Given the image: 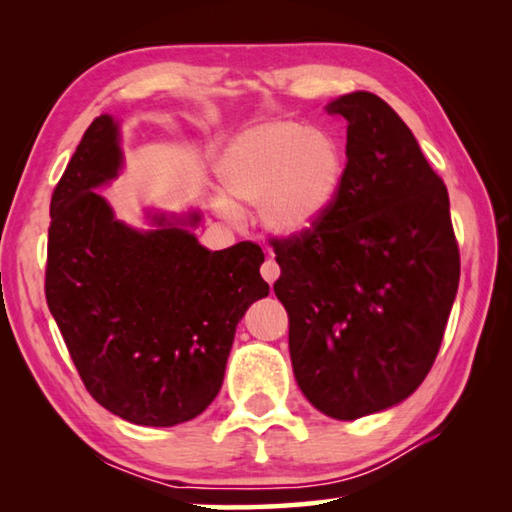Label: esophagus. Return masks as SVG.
Instances as JSON below:
<instances>
[{"label": "esophagus", "instance_id": "esophagus-1", "mask_svg": "<svg viewBox=\"0 0 512 512\" xmlns=\"http://www.w3.org/2000/svg\"><path fill=\"white\" fill-rule=\"evenodd\" d=\"M262 277H264L268 284H273L277 277H280V266H277V262H275L273 257H268L266 262L262 264Z\"/></svg>", "mask_w": 512, "mask_h": 512}]
</instances>
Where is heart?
Returning a JSON list of instances; mask_svg holds the SVG:
<instances>
[{"label":"heart","instance_id":"b5f03b06","mask_svg":"<svg viewBox=\"0 0 512 512\" xmlns=\"http://www.w3.org/2000/svg\"><path fill=\"white\" fill-rule=\"evenodd\" d=\"M343 171L334 135L298 119H266L244 128L216 162L223 192L239 203L262 205V223L277 237L309 230L334 203ZM221 212L235 216V207L221 201Z\"/></svg>","mask_w":512,"mask_h":512}]
</instances>
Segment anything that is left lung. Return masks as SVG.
Returning <instances> with one entry per match:
<instances>
[{
    "instance_id": "obj_1",
    "label": "left lung",
    "mask_w": 512,
    "mask_h": 512,
    "mask_svg": "<svg viewBox=\"0 0 512 512\" xmlns=\"http://www.w3.org/2000/svg\"><path fill=\"white\" fill-rule=\"evenodd\" d=\"M348 121V164L329 210L273 239L293 375L307 400L357 420L406 400L431 370L461 257L447 187L400 115L372 92L327 106Z\"/></svg>"
}]
</instances>
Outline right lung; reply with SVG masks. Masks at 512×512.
I'll list each match as a JSON object with an SVG mask.
<instances>
[{
	"instance_id": "1",
	"label": "right lung",
	"mask_w": 512,
	"mask_h": 512,
	"mask_svg": "<svg viewBox=\"0 0 512 512\" xmlns=\"http://www.w3.org/2000/svg\"><path fill=\"white\" fill-rule=\"evenodd\" d=\"M119 124L85 131L51 196L45 293L88 393L142 427L201 415L221 391L235 329L268 296L253 241L198 244L201 214H149L153 230L115 219L94 192L119 176Z\"/></svg>"
}]
</instances>
